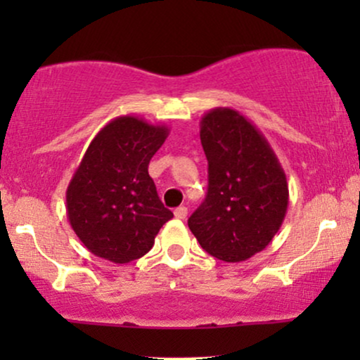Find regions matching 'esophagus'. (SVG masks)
Segmentation results:
<instances>
[{"mask_svg": "<svg viewBox=\"0 0 360 360\" xmlns=\"http://www.w3.org/2000/svg\"><path fill=\"white\" fill-rule=\"evenodd\" d=\"M174 217L177 218V220H184V218L188 217V208H186V206H179V208H176Z\"/></svg>", "mask_w": 360, "mask_h": 360, "instance_id": "1", "label": "esophagus"}]
</instances>
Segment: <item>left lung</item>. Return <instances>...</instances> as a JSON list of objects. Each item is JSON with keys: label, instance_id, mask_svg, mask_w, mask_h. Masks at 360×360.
I'll list each match as a JSON object with an SVG mask.
<instances>
[{"label": "left lung", "instance_id": "8db88e82", "mask_svg": "<svg viewBox=\"0 0 360 360\" xmlns=\"http://www.w3.org/2000/svg\"><path fill=\"white\" fill-rule=\"evenodd\" d=\"M200 137L208 159V193L188 226L210 255L242 262L266 249L283 225L286 174L266 137L237 110H210L201 118Z\"/></svg>", "mask_w": 360, "mask_h": 360}]
</instances>
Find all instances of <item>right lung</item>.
Segmentation results:
<instances>
[{"instance_id":"right-lung-1","label":"right lung","mask_w":360,"mask_h":360,"mask_svg":"<svg viewBox=\"0 0 360 360\" xmlns=\"http://www.w3.org/2000/svg\"><path fill=\"white\" fill-rule=\"evenodd\" d=\"M167 135V127L125 115L91 140L68 186L65 208L72 230L96 257L115 264L140 259L174 217L148 176V162Z\"/></svg>"}]
</instances>
